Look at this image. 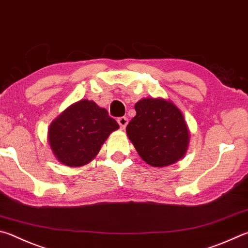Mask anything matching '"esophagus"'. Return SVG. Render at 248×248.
<instances>
[{"label": "esophagus", "mask_w": 248, "mask_h": 248, "mask_svg": "<svg viewBox=\"0 0 248 248\" xmlns=\"http://www.w3.org/2000/svg\"><path fill=\"white\" fill-rule=\"evenodd\" d=\"M118 124H119V125H120V129H124L125 127H127V124H128V118L127 117H119L118 118Z\"/></svg>", "instance_id": "obj_1"}]
</instances>
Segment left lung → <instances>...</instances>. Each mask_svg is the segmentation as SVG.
<instances>
[{
	"instance_id": "8db88e82",
	"label": "left lung",
	"mask_w": 248,
	"mask_h": 248,
	"mask_svg": "<svg viewBox=\"0 0 248 248\" xmlns=\"http://www.w3.org/2000/svg\"><path fill=\"white\" fill-rule=\"evenodd\" d=\"M127 125V136L138 154L153 167H166L186 154L190 131L182 111L171 101L146 97L139 101Z\"/></svg>"
}]
</instances>
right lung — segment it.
I'll return each instance as SVG.
<instances>
[{
    "label": "right lung",
    "mask_w": 248,
    "mask_h": 248,
    "mask_svg": "<svg viewBox=\"0 0 248 248\" xmlns=\"http://www.w3.org/2000/svg\"><path fill=\"white\" fill-rule=\"evenodd\" d=\"M119 128L105 108L81 100L62 112L48 128L47 139L56 159L68 167L91 161L109 134Z\"/></svg>",
    "instance_id": "add662e5"
}]
</instances>
